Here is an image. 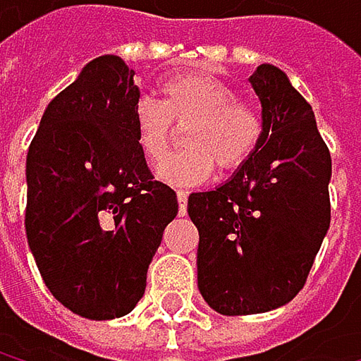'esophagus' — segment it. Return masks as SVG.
Wrapping results in <instances>:
<instances>
[{"instance_id": "1", "label": "esophagus", "mask_w": 361, "mask_h": 361, "mask_svg": "<svg viewBox=\"0 0 361 361\" xmlns=\"http://www.w3.org/2000/svg\"><path fill=\"white\" fill-rule=\"evenodd\" d=\"M178 202H180V215H183L188 209V192L185 190H178Z\"/></svg>"}]
</instances>
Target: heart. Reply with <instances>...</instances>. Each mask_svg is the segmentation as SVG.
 <instances>
[{
	"mask_svg": "<svg viewBox=\"0 0 361 361\" xmlns=\"http://www.w3.org/2000/svg\"><path fill=\"white\" fill-rule=\"evenodd\" d=\"M161 102L140 98L133 106L135 140L142 157L159 165L183 131L180 154L167 159L159 176L176 185L200 183L217 171L240 169L263 140V118L224 81L207 73H178L159 83Z\"/></svg>",
	"mask_w": 361,
	"mask_h": 361,
	"instance_id": "1",
	"label": "heart"
}]
</instances>
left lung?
Here are the masks:
<instances>
[{
    "label": "left lung",
    "mask_w": 361,
    "mask_h": 361,
    "mask_svg": "<svg viewBox=\"0 0 361 361\" xmlns=\"http://www.w3.org/2000/svg\"><path fill=\"white\" fill-rule=\"evenodd\" d=\"M249 81L261 102L259 148L226 183L188 198L198 288L224 316L295 299L330 226L332 161L314 110L271 64L257 66Z\"/></svg>",
    "instance_id": "8db88e82"
}]
</instances>
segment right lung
<instances>
[{
	"mask_svg": "<svg viewBox=\"0 0 361 361\" xmlns=\"http://www.w3.org/2000/svg\"><path fill=\"white\" fill-rule=\"evenodd\" d=\"M118 56L92 60L43 112L27 154V240L49 293L73 314L112 320L146 288L178 215L135 140L140 87Z\"/></svg>",
	"mask_w": 361,
	"mask_h": 361,
	"instance_id": "1",
	"label": "right lung"
}]
</instances>
